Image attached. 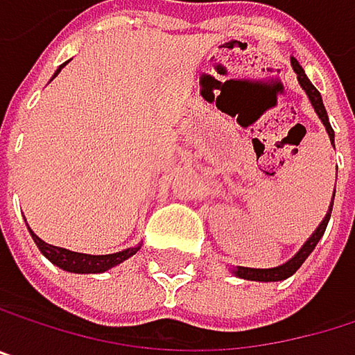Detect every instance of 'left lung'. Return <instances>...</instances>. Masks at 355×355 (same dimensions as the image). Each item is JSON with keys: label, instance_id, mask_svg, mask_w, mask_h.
I'll list each match as a JSON object with an SVG mask.
<instances>
[{"label": "left lung", "instance_id": "left-lung-1", "mask_svg": "<svg viewBox=\"0 0 355 355\" xmlns=\"http://www.w3.org/2000/svg\"><path fill=\"white\" fill-rule=\"evenodd\" d=\"M291 64H293V70L297 72V80H300V85L304 87V91L308 93V97H310V101H312V105H314V110H316V114H318V118L322 120V124H324V128H327V132H329V137H331V143L335 145V130H333V126H331V122H329V116H327V110H324V103H322V97H320V93H318V89L310 83V78L306 76V72H304V68L297 64V60L295 58H291ZM331 212H333V204H331V208H329V212H327V216H324V220L320 223V227L312 233V237L304 243V248L289 260V262H285L283 266H277V268H243V266H237V270H235V275L237 277H241V279H248V281H283V279H287V277H291L304 262H306V258L314 252V248H316V243L320 241V237L324 235V229H327V225H329V218H331Z\"/></svg>", "mask_w": 355, "mask_h": 355}]
</instances>
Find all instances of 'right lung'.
I'll return each instance as SVG.
<instances>
[{
  "label": "right lung",
  "mask_w": 355,
  "mask_h": 355,
  "mask_svg": "<svg viewBox=\"0 0 355 355\" xmlns=\"http://www.w3.org/2000/svg\"><path fill=\"white\" fill-rule=\"evenodd\" d=\"M66 64H62L53 76H58V72L64 68ZM31 231V229H28ZM37 248L41 250V254L53 262L55 266H60L62 270H68V272H76V275H95V272H105L110 270L112 266L124 262L126 258L135 256L139 252V245L137 248H128L124 252H116V254H107V256H89V254H76V252H70V250H64V248H55V245H49L45 241H41L33 231H31Z\"/></svg>",
  "instance_id": "1"
}]
</instances>
